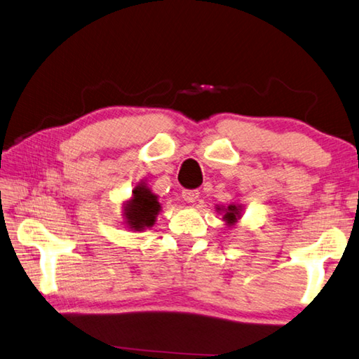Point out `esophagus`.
Segmentation results:
<instances>
[{
  "label": "esophagus",
  "mask_w": 359,
  "mask_h": 359,
  "mask_svg": "<svg viewBox=\"0 0 359 359\" xmlns=\"http://www.w3.org/2000/svg\"><path fill=\"white\" fill-rule=\"evenodd\" d=\"M181 196H183L184 202H187V203H196L198 196H200V192H198V191H183V194H181Z\"/></svg>",
  "instance_id": "1"
}]
</instances>
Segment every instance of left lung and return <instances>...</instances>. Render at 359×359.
Returning a JSON list of instances; mask_svg holds the SVG:
<instances>
[{
	"mask_svg": "<svg viewBox=\"0 0 359 359\" xmlns=\"http://www.w3.org/2000/svg\"><path fill=\"white\" fill-rule=\"evenodd\" d=\"M217 212L221 215L222 212V221L229 225V227H233V225L238 224L241 216H243V205L240 203H230L227 206H217Z\"/></svg>",
	"mask_w": 359,
	"mask_h": 359,
	"instance_id": "obj_1",
	"label": "left lung"
}]
</instances>
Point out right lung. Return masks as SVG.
<instances>
[{
  "label": "right lung",
  "instance_id": "add662e5",
  "mask_svg": "<svg viewBox=\"0 0 359 359\" xmlns=\"http://www.w3.org/2000/svg\"><path fill=\"white\" fill-rule=\"evenodd\" d=\"M162 210L157 196L149 189L144 181H140L132 191L130 198L123 203L124 227L134 231H143L156 224V217Z\"/></svg>",
  "mask_w": 359,
  "mask_h": 359
}]
</instances>
